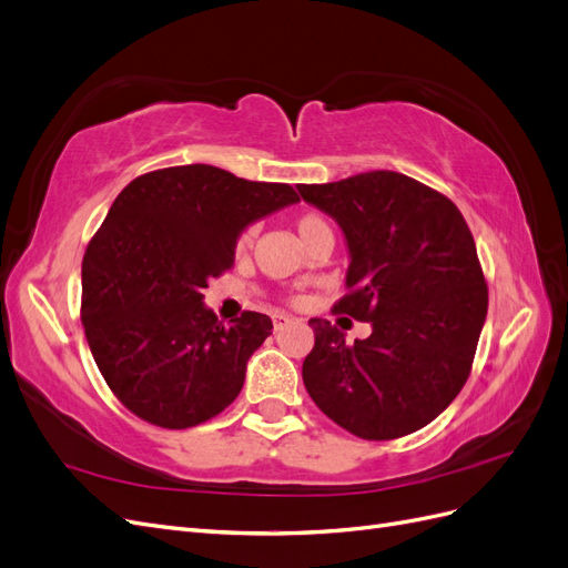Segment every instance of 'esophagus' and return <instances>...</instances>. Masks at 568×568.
I'll return each instance as SVG.
<instances>
[{
    "instance_id": "obj_1",
    "label": "esophagus",
    "mask_w": 568,
    "mask_h": 568,
    "mask_svg": "<svg viewBox=\"0 0 568 568\" xmlns=\"http://www.w3.org/2000/svg\"><path fill=\"white\" fill-rule=\"evenodd\" d=\"M288 322H291V317H288V315H284V313H274V315H272L274 329H280V326H284V324H288Z\"/></svg>"
}]
</instances>
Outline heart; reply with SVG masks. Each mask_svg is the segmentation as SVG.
<instances>
[{
  "label": "heart",
  "instance_id": "b5f03b06",
  "mask_svg": "<svg viewBox=\"0 0 568 568\" xmlns=\"http://www.w3.org/2000/svg\"><path fill=\"white\" fill-rule=\"evenodd\" d=\"M296 230H298L301 239H303L307 246L320 242V239H324V236H332L334 239L332 225L320 213H301V215H296ZM255 232H257L255 225H246L242 232H239V236H236V253H246L253 246Z\"/></svg>",
  "mask_w": 568,
  "mask_h": 568
}]
</instances>
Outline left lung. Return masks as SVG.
I'll list each match as a JSON object with an SVG mask.
<instances>
[{"label": "left lung", "mask_w": 568, "mask_h": 568, "mask_svg": "<svg viewBox=\"0 0 568 568\" xmlns=\"http://www.w3.org/2000/svg\"><path fill=\"white\" fill-rule=\"evenodd\" d=\"M346 234L348 294L332 313L372 322L348 346L313 317L303 384L326 417L365 440H390L434 422L467 384L488 313V284L457 205L393 170L298 184Z\"/></svg>", "instance_id": "left-lung-1"}]
</instances>
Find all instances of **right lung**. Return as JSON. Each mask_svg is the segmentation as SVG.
<instances>
[{"label": "right lung", "instance_id": "add662e5", "mask_svg": "<svg viewBox=\"0 0 568 568\" xmlns=\"http://www.w3.org/2000/svg\"><path fill=\"white\" fill-rule=\"evenodd\" d=\"M296 201L291 184L203 163L151 170L118 194L82 257L80 317L132 415L189 428L234 403L272 320L244 311L222 326L201 291L234 265L239 232Z\"/></svg>", "mask_w": 568, "mask_h": 568}]
</instances>
